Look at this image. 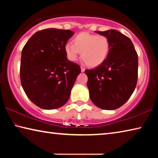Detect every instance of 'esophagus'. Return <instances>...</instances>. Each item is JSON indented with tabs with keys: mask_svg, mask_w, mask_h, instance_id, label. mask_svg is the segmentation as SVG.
<instances>
[{
	"mask_svg": "<svg viewBox=\"0 0 158 158\" xmlns=\"http://www.w3.org/2000/svg\"><path fill=\"white\" fill-rule=\"evenodd\" d=\"M81 71L82 72V73H84V72L85 71V68H84V67H81Z\"/></svg>",
	"mask_w": 158,
	"mask_h": 158,
	"instance_id": "obj_1",
	"label": "esophagus"
}]
</instances>
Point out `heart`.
I'll return each mask as SVG.
<instances>
[{
    "mask_svg": "<svg viewBox=\"0 0 158 158\" xmlns=\"http://www.w3.org/2000/svg\"><path fill=\"white\" fill-rule=\"evenodd\" d=\"M73 44H67L65 52L71 61L77 60L81 53V58L90 67H97L102 64L110 52L111 44L107 37L98 35L88 32H81L74 37Z\"/></svg>",
    "mask_w": 158,
    "mask_h": 158,
    "instance_id": "heart-1",
    "label": "heart"
}]
</instances>
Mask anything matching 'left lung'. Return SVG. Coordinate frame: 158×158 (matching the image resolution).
I'll return each instance as SVG.
<instances>
[{
  "instance_id": "left-lung-1",
  "label": "left lung",
  "mask_w": 158,
  "mask_h": 158,
  "mask_svg": "<svg viewBox=\"0 0 158 158\" xmlns=\"http://www.w3.org/2000/svg\"><path fill=\"white\" fill-rule=\"evenodd\" d=\"M107 37L110 52L102 64L85 69L90 98L98 107L114 110L126 102L138 77V55L131 40L116 30L96 31Z\"/></svg>"
}]
</instances>
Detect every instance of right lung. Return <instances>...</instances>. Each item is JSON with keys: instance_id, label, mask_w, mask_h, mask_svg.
I'll use <instances>...</instances> for the list:
<instances>
[{"instance_id": "obj_1", "label": "right lung", "mask_w": 158, "mask_h": 158, "mask_svg": "<svg viewBox=\"0 0 158 158\" xmlns=\"http://www.w3.org/2000/svg\"><path fill=\"white\" fill-rule=\"evenodd\" d=\"M74 35L69 30L47 28L32 35L21 52L20 79L30 100L39 107L53 109L68 101L78 64L67 58L65 46Z\"/></svg>"}]
</instances>
